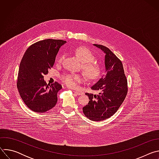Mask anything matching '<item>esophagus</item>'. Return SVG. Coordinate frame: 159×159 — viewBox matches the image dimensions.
Wrapping results in <instances>:
<instances>
[{"mask_svg": "<svg viewBox=\"0 0 159 159\" xmlns=\"http://www.w3.org/2000/svg\"><path fill=\"white\" fill-rule=\"evenodd\" d=\"M74 93L76 94L77 95H82L83 94V93L81 92V91H77V90H76V91H74Z\"/></svg>", "mask_w": 159, "mask_h": 159, "instance_id": "1", "label": "esophagus"}]
</instances>
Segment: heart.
<instances>
[{
	"instance_id": "b5f03b06",
	"label": "heart",
	"mask_w": 159,
	"mask_h": 159,
	"mask_svg": "<svg viewBox=\"0 0 159 159\" xmlns=\"http://www.w3.org/2000/svg\"><path fill=\"white\" fill-rule=\"evenodd\" d=\"M76 57L83 63L82 69L90 80H96L101 75L102 67L100 64L93 61L94 56L89 49L85 47H79L75 50ZM63 58V55H60L57 62L61 63ZM62 82L68 87L74 88L77 86V83H81L84 81L83 77L77 74H68L61 77Z\"/></svg>"
}]
</instances>
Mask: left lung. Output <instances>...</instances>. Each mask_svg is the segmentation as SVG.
Listing matches in <instances>:
<instances>
[{"mask_svg": "<svg viewBox=\"0 0 159 159\" xmlns=\"http://www.w3.org/2000/svg\"><path fill=\"white\" fill-rule=\"evenodd\" d=\"M94 46L105 53L106 75L90 87L98 94L85 93L90 101L83 107V112L89 120L99 121L110 118L118 111L126 96L128 85L121 61L103 45Z\"/></svg>", "mask_w": 159, "mask_h": 159, "instance_id": "left-lung-1", "label": "left lung"}]
</instances>
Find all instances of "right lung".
<instances>
[{
  "instance_id": "1",
  "label": "right lung",
  "mask_w": 159,
  "mask_h": 159,
  "mask_svg": "<svg viewBox=\"0 0 159 159\" xmlns=\"http://www.w3.org/2000/svg\"><path fill=\"white\" fill-rule=\"evenodd\" d=\"M66 42L53 39L38 41L26 50L21 60L17 87L25 104L34 112H46L57 102V93L62 86L57 82L47 84L44 75L53 66L59 49Z\"/></svg>"
}]
</instances>
